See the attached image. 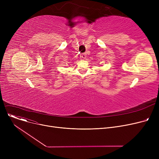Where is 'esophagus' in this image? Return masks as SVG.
<instances>
[{
	"label": "esophagus",
	"instance_id": "esophagus-1",
	"mask_svg": "<svg viewBox=\"0 0 159 159\" xmlns=\"http://www.w3.org/2000/svg\"><path fill=\"white\" fill-rule=\"evenodd\" d=\"M80 57L82 58H86V53H82L80 55Z\"/></svg>",
	"mask_w": 159,
	"mask_h": 159
}]
</instances>
